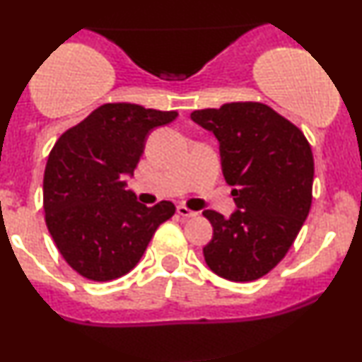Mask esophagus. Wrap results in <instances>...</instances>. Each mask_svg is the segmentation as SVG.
<instances>
[{
  "mask_svg": "<svg viewBox=\"0 0 362 362\" xmlns=\"http://www.w3.org/2000/svg\"><path fill=\"white\" fill-rule=\"evenodd\" d=\"M177 213H178V216H182V218H195V216H197L195 211L189 209V207L184 206V204L177 206Z\"/></svg>",
  "mask_w": 362,
  "mask_h": 362,
  "instance_id": "1",
  "label": "esophagus"
}]
</instances>
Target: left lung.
Returning a JSON list of instances; mask_svg holds the SVG:
<instances>
[{"mask_svg": "<svg viewBox=\"0 0 362 362\" xmlns=\"http://www.w3.org/2000/svg\"><path fill=\"white\" fill-rule=\"evenodd\" d=\"M194 122L219 141L223 175L233 185L230 218L204 211L213 240L206 264L233 282L260 279L294 243L313 199V153L301 129L260 102L194 110Z\"/></svg>", "mask_w": 362, "mask_h": 362, "instance_id": "8db88e82", "label": "left lung"}]
</instances>
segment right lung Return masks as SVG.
<instances>
[{
	"mask_svg": "<svg viewBox=\"0 0 362 362\" xmlns=\"http://www.w3.org/2000/svg\"><path fill=\"white\" fill-rule=\"evenodd\" d=\"M175 110L129 102L103 103L59 136L44 172L45 224L69 267L105 282L136 267L175 206L139 204L126 190L151 129L172 122Z\"/></svg>",
	"mask_w": 362,
	"mask_h": 362,
	"instance_id": "1",
	"label": "right lung"
}]
</instances>
